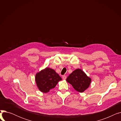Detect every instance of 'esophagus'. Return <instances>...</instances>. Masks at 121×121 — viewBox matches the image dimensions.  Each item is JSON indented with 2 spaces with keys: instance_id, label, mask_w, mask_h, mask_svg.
<instances>
[{
  "instance_id": "34e87169",
  "label": "esophagus",
  "mask_w": 121,
  "mask_h": 121,
  "mask_svg": "<svg viewBox=\"0 0 121 121\" xmlns=\"http://www.w3.org/2000/svg\"><path fill=\"white\" fill-rule=\"evenodd\" d=\"M62 78H63V79H66L67 78V77H66V75H63V76H62Z\"/></svg>"
}]
</instances>
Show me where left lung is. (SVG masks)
I'll return each mask as SVG.
<instances>
[{"instance_id":"8db88e82","label":"left lung","mask_w":121,"mask_h":121,"mask_svg":"<svg viewBox=\"0 0 121 121\" xmlns=\"http://www.w3.org/2000/svg\"><path fill=\"white\" fill-rule=\"evenodd\" d=\"M66 81L73 86L76 91L82 93L89 87L91 78L82 69H78L68 76Z\"/></svg>"}]
</instances>
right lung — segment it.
Here are the masks:
<instances>
[{
	"instance_id": "add662e5",
	"label": "right lung",
	"mask_w": 121,
	"mask_h": 121,
	"mask_svg": "<svg viewBox=\"0 0 121 121\" xmlns=\"http://www.w3.org/2000/svg\"><path fill=\"white\" fill-rule=\"evenodd\" d=\"M62 78L54 69L47 67L36 73L35 81L39 90L47 93L53 89Z\"/></svg>"
}]
</instances>
